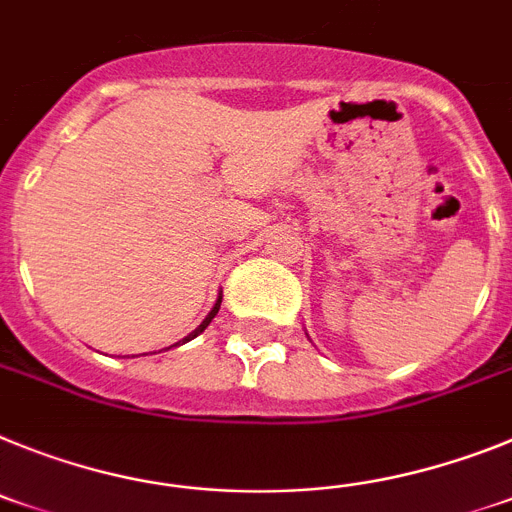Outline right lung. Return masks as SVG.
Masks as SVG:
<instances>
[{"instance_id": "1", "label": "right lung", "mask_w": 512, "mask_h": 512, "mask_svg": "<svg viewBox=\"0 0 512 512\" xmlns=\"http://www.w3.org/2000/svg\"><path fill=\"white\" fill-rule=\"evenodd\" d=\"M219 309H221V293H219V299H216V304H213V309H211V311H208V314H206V319H203V322H201V324H198V327H195V330H193V332H190V335H188V337H182V340H180V342H175V345H170V348H177V345H182V342H190V340H193V337H198V335H201V332H203V330H206L208 324H211V319H213V317H216V314H219Z\"/></svg>"}]
</instances>
